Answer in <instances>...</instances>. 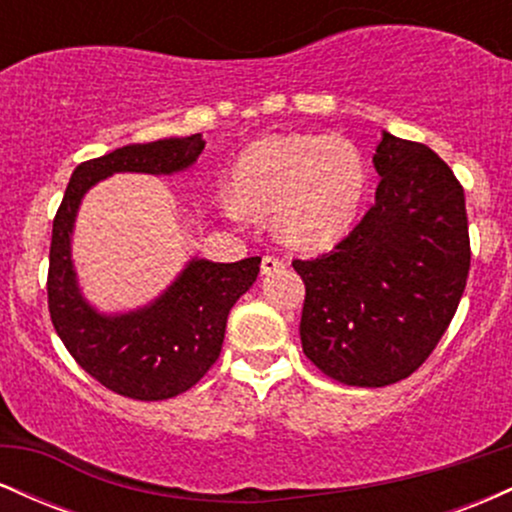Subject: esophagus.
Here are the masks:
<instances>
[{"mask_svg":"<svg viewBox=\"0 0 512 512\" xmlns=\"http://www.w3.org/2000/svg\"><path fill=\"white\" fill-rule=\"evenodd\" d=\"M260 267H262V274H272V272H279V269H284V262L274 255H264Z\"/></svg>","mask_w":512,"mask_h":512,"instance_id":"obj_1","label":"esophagus"}]
</instances>
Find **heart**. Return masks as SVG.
Segmentation results:
<instances>
[{
  "mask_svg": "<svg viewBox=\"0 0 512 512\" xmlns=\"http://www.w3.org/2000/svg\"><path fill=\"white\" fill-rule=\"evenodd\" d=\"M366 192V163L351 142L289 134L250 144L233 170L231 219L272 214L276 236L298 250H320L349 231Z\"/></svg>",
  "mask_w": 512,
  "mask_h": 512,
  "instance_id": "b5f03b06",
  "label": "heart"
}]
</instances>
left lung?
Here are the masks:
<instances>
[{
  "mask_svg": "<svg viewBox=\"0 0 512 512\" xmlns=\"http://www.w3.org/2000/svg\"><path fill=\"white\" fill-rule=\"evenodd\" d=\"M375 204L334 250L293 260L305 284L303 354L332 380L409 378L448 330L467 286L464 190L426 144L383 132Z\"/></svg>",
  "mask_w": 512,
  "mask_h": 512,
  "instance_id": "left-lung-1",
  "label": "left lung"
}]
</instances>
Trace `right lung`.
I'll return each mask as SVG.
<instances>
[{
	"instance_id": "right-lung-1",
	"label": "right lung",
	"mask_w": 512,
	"mask_h": 512,
	"mask_svg": "<svg viewBox=\"0 0 512 512\" xmlns=\"http://www.w3.org/2000/svg\"><path fill=\"white\" fill-rule=\"evenodd\" d=\"M202 134L129 144L76 166L52 221L48 308L74 361L117 395L170 399L204 378L221 354L231 308L260 274V257L240 262L192 260L163 296L125 315H101L86 303L72 267V226L81 197L113 173L170 175L202 154Z\"/></svg>"
}]
</instances>
